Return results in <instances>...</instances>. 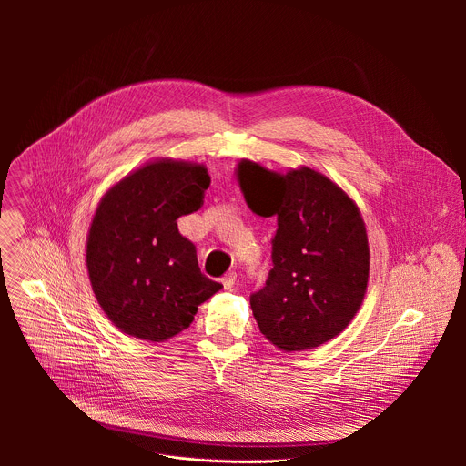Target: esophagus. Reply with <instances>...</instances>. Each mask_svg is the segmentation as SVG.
<instances>
[{
	"instance_id": "1",
	"label": "esophagus",
	"mask_w": 466,
	"mask_h": 466,
	"mask_svg": "<svg viewBox=\"0 0 466 466\" xmlns=\"http://www.w3.org/2000/svg\"><path fill=\"white\" fill-rule=\"evenodd\" d=\"M236 279H238L236 271H228V273L221 279V282H223L225 289H232V288H234V284H236Z\"/></svg>"
}]
</instances>
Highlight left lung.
I'll return each instance as SVG.
<instances>
[{"label": "left lung", "instance_id": "1", "mask_svg": "<svg viewBox=\"0 0 466 466\" xmlns=\"http://www.w3.org/2000/svg\"><path fill=\"white\" fill-rule=\"evenodd\" d=\"M238 178L250 210L277 218L273 268L250 295L259 331L286 352L336 338L367 291L369 243L358 207L309 167L277 175L243 160Z\"/></svg>", "mask_w": 466, "mask_h": 466}]
</instances>
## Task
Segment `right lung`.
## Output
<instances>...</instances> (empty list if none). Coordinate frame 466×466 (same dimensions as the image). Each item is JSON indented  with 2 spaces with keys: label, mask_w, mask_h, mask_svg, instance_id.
<instances>
[{
  "label": "right lung",
  "mask_w": 466,
  "mask_h": 466,
  "mask_svg": "<svg viewBox=\"0 0 466 466\" xmlns=\"http://www.w3.org/2000/svg\"><path fill=\"white\" fill-rule=\"evenodd\" d=\"M205 166L160 160L125 177L94 216L86 265L92 289L125 334L166 341L223 286L201 273L195 245L177 219L205 203Z\"/></svg>",
  "instance_id": "right-lung-1"
}]
</instances>
